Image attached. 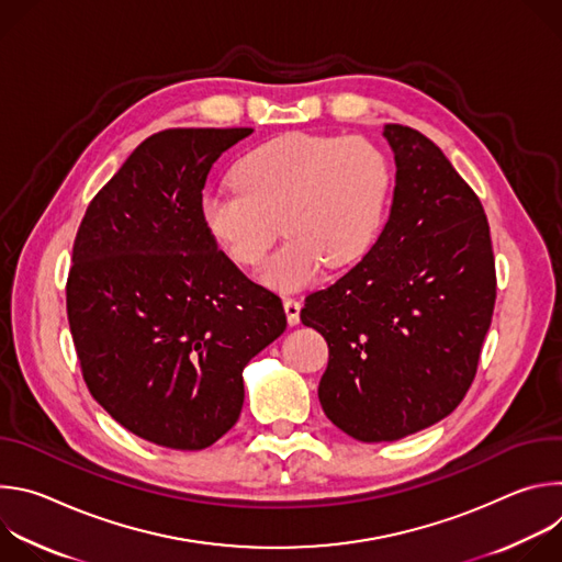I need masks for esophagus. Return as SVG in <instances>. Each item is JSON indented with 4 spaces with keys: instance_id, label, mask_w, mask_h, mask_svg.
I'll use <instances>...</instances> for the list:
<instances>
[{
    "instance_id": "1",
    "label": "esophagus",
    "mask_w": 562,
    "mask_h": 562,
    "mask_svg": "<svg viewBox=\"0 0 562 562\" xmlns=\"http://www.w3.org/2000/svg\"><path fill=\"white\" fill-rule=\"evenodd\" d=\"M300 308L302 304L293 297H284V313L289 317V323H297V315H300Z\"/></svg>"
}]
</instances>
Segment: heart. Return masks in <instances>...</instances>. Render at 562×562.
<instances>
[{
    "label": "heart",
    "mask_w": 562,
    "mask_h": 562,
    "mask_svg": "<svg viewBox=\"0 0 562 562\" xmlns=\"http://www.w3.org/2000/svg\"><path fill=\"white\" fill-rule=\"evenodd\" d=\"M315 206H325V209H331L336 204V200L331 198H315L313 200ZM345 217L353 231V235H358L360 239H367L369 233H371V215L362 209H351V206H345Z\"/></svg>",
    "instance_id": "heart-1"
}]
</instances>
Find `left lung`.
Listing matches in <instances>:
<instances>
[{
	"mask_svg": "<svg viewBox=\"0 0 562 562\" xmlns=\"http://www.w3.org/2000/svg\"><path fill=\"white\" fill-rule=\"evenodd\" d=\"M251 128L144 139L93 198L72 245L66 308L91 395L131 434L200 451L245 405L243 371L286 329L282 300L217 251L202 189Z\"/></svg>",
	"mask_w": 562,
	"mask_h": 562,
	"instance_id": "1",
	"label": "left lung"
}]
</instances>
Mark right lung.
I'll use <instances>...</instances> for the list:
<instances>
[{"mask_svg":"<svg viewBox=\"0 0 562 562\" xmlns=\"http://www.w3.org/2000/svg\"><path fill=\"white\" fill-rule=\"evenodd\" d=\"M382 137L395 162L389 220L369 254L300 313L329 345L319 405L360 442L400 440L460 405L496 302L475 193L423 133L386 124Z\"/></svg>","mask_w":562,"mask_h":562,"instance_id":"1","label":"right lung"}]
</instances>
